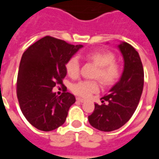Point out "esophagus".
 Wrapping results in <instances>:
<instances>
[{"label": "esophagus", "instance_id": "1", "mask_svg": "<svg viewBox=\"0 0 159 159\" xmlns=\"http://www.w3.org/2000/svg\"><path fill=\"white\" fill-rule=\"evenodd\" d=\"M76 100H77V101H79V102H81V103H83V102H84V101H85V100L81 99V98H77V99H76Z\"/></svg>", "mask_w": 159, "mask_h": 159}]
</instances>
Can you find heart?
Here are the masks:
<instances>
[{
    "label": "heart",
    "instance_id": "heart-1",
    "mask_svg": "<svg viewBox=\"0 0 159 159\" xmlns=\"http://www.w3.org/2000/svg\"><path fill=\"white\" fill-rule=\"evenodd\" d=\"M85 58L98 66L94 77L100 80L104 86L109 87L117 83L121 77L122 68L119 63L115 61V54L108 51H93L87 52ZM67 75L76 78L80 73V62L76 57H70L66 63ZM100 84L97 81H81L74 84L73 93L83 98H89L93 93L99 92Z\"/></svg>",
    "mask_w": 159,
    "mask_h": 159
}]
</instances>
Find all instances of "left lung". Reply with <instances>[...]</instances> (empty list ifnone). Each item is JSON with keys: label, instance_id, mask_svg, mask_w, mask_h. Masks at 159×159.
Instances as JSON below:
<instances>
[{"label": "left lung", "instance_id": "1", "mask_svg": "<svg viewBox=\"0 0 159 159\" xmlns=\"http://www.w3.org/2000/svg\"><path fill=\"white\" fill-rule=\"evenodd\" d=\"M118 48L124 59L121 79L100 99L101 105L94 104V111L89 116L90 124L105 132L119 129L131 118L143 90L144 70L139 53L127 42Z\"/></svg>", "mask_w": 159, "mask_h": 159}]
</instances>
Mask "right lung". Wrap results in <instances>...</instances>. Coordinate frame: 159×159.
Returning a JSON list of instances; mask_svg holds the SVG:
<instances>
[{
  "label": "right lung",
  "instance_id": "right-lung-1",
  "mask_svg": "<svg viewBox=\"0 0 159 159\" xmlns=\"http://www.w3.org/2000/svg\"><path fill=\"white\" fill-rule=\"evenodd\" d=\"M82 47L47 36L23 53L17 79V96L25 117L37 129L51 131L66 122L76 98L66 91L57 96L52 93V88L64 87L66 61Z\"/></svg>",
  "mask_w": 159,
  "mask_h": 159
}]
</instances>
